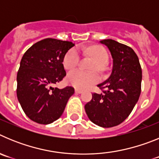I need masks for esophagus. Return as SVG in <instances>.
<instances>
[{
  "label": "esophagus",
  "instance_id": "34e87169",
  "mask_svg": "<svg viewBox=\"0 0 159 159\" xmlns=\"http://www.w3.org/2000/svg\"><path fill=\"white\" fill-rule=\"evenodd\" d=\"M75 93H77V94H81L83 92V90L79 89V88H75Z\"/></svg>",
  "mask_w": 159,
  "mask_h": 159
}]
</instances>
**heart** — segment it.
Returning <instances> with one entry per match:
<instances>
[{
	"mask_svg": "<svg viewBox=\"0 0 159 159\" xmlns=\"http://www.w3.org/2000/svg\"><path fill=\"white\" fill-rule=\"evenodd\" d=\"M90 55L96 61L92 66V69L102 70L108 60V53L106 49L101 46H92L87 49ZM80 60V52L77 48H71L66 53L63 60V64L67 70H72L78 66ZM68 84L78 88H87L99 81V75L95 71L84 72L80 70L72 71L67 75Z\"/></svg>",
	"mask_w": 159,
	"mask_h": 159,
	"instance_id": "b5f03b06",
	"label": "heart"
}]
</instances>
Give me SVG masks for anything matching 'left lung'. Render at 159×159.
<instances>
[{
	"label": "left lung",
	"instance_id": "8db88e82",
	"mask_svg": "<svg viewBox=\"0 0 159 159\" xmlns=\"http://www.w3.org/2000/svg\"><path fill=\"white\" fill-rule=\"evenodd\" d=\"M108 48L112 59L111 74L97 86L100 94H92L84 108L92 123L112 127L123 123L132 111L141 93L142 68L139 57L128 46L111 39L100 41Z\"/></svg>",
	"mask_w": 159,
	"mask_h": 159
}]
</instances>
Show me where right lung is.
<instances>
[{"instance_id": "right-lung-1", "label": "right lung", "mask_w": 159, "mask_h": 159, "mask_svg": "<svg viewBox=\"0 0 159 159\" xmlns=\"http://www.w3.org/2000/svg\"><path fill=\"white\" fill-rule=\"evenodd\" d=\"M75 43L47 38L31 46L20 60L16 95L25 115L40 124L53 123L62 116L72 87L52 88L66 75L63 60Z\"/></svg>"}]
</instances>
